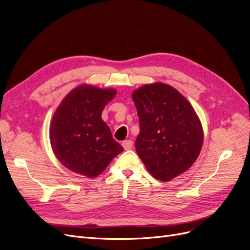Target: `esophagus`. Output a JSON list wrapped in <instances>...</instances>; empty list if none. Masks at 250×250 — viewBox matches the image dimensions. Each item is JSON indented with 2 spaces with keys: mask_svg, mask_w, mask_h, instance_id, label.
Masks as SVG:
<instances>
[{
  "mask_svg": "<svg viewBox=\"0 0 250 250\" xmlns=\"http://www.w3.org/2000/svg\"><path fill=\"white\" fill-rule=\"evenodd\" d=\"M132 141H130V140H127V141H124L123 143H122V146L124 147V149L125 150H129V149H131L132 148Z\"/></svg>",
  "mask_w": 250,
  "mask_h": 250,
  "instance_id": "obj_1",
  "label": "esophagus"
}]
</instances>
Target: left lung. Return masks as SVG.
Instances as JSON below:
<instances>
[{
	"label": "left lung",
	"mask_w": 250,
	"mask_h": 250,
	"mask_svg": "<svg viewBox=\"0 0 250 250\" xmlns=\"http://www.w3.org/2000/svg\"><path fill=\"white\" fill-rule=\"evenodd\" d=\"M132 100L140 121L135 150L146 169L162 181L186 172L203 143L201 122L190 102L162 82L135 89Z\"/></svg>",
	"instance_id": "8db88e82"
}]
</instances>
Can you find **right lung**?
Listing matches in <instances>:
<instances>
[{
  "label": "right lung",
  "instance_id": "obj_1",
  "mask_svg": "<svg viewBox=\"0 0 250 250\" xmlns=\"http://www.w3.org/2000/svg\"><path fill=\"white\" fill-rule=\"evenodd\" d=\"M116 94L113 88L82 84L59 104L51 122L50 141L53 152L65 168L93 178L122 152L123 147L113 140L101 118Z\"/></svg>",
  "mask_w": 250,
  "mask_h": 250
}]
</instances>
